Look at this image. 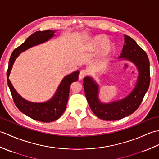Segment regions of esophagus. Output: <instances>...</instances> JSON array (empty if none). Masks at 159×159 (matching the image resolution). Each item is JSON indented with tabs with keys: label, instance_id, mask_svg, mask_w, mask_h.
Returning <instances> with one entry per match:
<instances>
[{
	"label": "esophagus",
	"instance_id": "34e87169",
	"mask_svg": "<svg viewBox=\"0 0 159 159\" xmlns=\"http://www.w3.org/2000/svg\"><path fill=\"white\" fill-rule=\"evenodd\" d=\"M87 72L85 70H80V72L79 73V79H83L84 77H85L87 76Z\"/></svg>",
	"mask_w": 159,
	"mask_h": 159
}]
</instances>
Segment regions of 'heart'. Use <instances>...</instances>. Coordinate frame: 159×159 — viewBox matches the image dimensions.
I'll return each instance as SVG.
<instances>
[{"label":"heart","instance_id":"heart-1","mask_svg":"<svg viewBox=\"0 0 159 159\" xmlns=\"http://www.w3.org/2000/svg\"><path fill=\"white\" fill-rule=\"evenodd\" d=\"M109 39L105 35L96 36L92 41V47L93 50H100L104 48L102 54L104 55H107L113 49V47L109 44Z\"/></svg>","mask_w":159,"mask_h":159}]
</instances>
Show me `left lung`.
Segmentation results:
<instances>
[{"instance_id": "left-lung-1", "label": "left lung", "mask_w": 159, "mask_h": 159, "mask_svg": "<svg viewBox=\"0 0 159 159\" xmlns=\"http://www.w3.org/2000/svg\"><path fill=\"white\" fill-rule=\"evenodd\" d=\"M124 37L125 43L120 57L133 61L139 72L135 88L130 95L120 101L102 104L98 99V85L90 77L83 79L85 94L90 109L98 117L104 120H118L134 113L140 106L150 86V61L146 52L133 38L126 35Z\"/></svg>"}]
</instances>
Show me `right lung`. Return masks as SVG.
<instances>
[{
	"label": "right lung",
	"instance_id": "add662e5",
	"mask_svg": "<svg viewBox=\"0 0 159 159\" xmlns=\"http://www.w3.org/2000/svg\"><path fill=\"white\" fill-rule=\"evenodd\" d=\"M54 33L55 32L51 30L39 31L33 33L25 40V42L13 50L10 57L8 69L7 71V85L16 106L22 113L32 118L33 120L42 122H50L55 121L61 116L66 110L68 100L70 87L72 83L76 81L79 79V71L74 72L64 78L59 86L55 96L48 102L43 103H33L22 98L13 88L9 79V76L13 62L19 54L33 46L48 40L54 35Z\"/></svg>",
	"mask_w": 159,
	"mask_h": 159
}]
</instances>
